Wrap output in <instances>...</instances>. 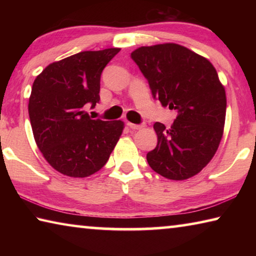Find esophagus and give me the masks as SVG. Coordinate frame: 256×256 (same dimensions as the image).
Segmentation results:
<instances>
[{
	"label": "esophagus",
	"instance_id": "esophagus-1",
	"mask_svg": "<svg viewBox=\"0 0 256 256\" xmlns=\"http://www.w3.org/2000/svg\"><path fill=\"white\" fill-rule=\"evenodd\" d=\"M128 128H132V130H141V128H144L146 125L144 124H133V123H128Z\"/></svg>",
	"mask_w": 256,
	"mask_h": 256
}]
</instances>
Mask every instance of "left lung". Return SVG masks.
Segmentation results:
<instances>
[{"label": "left lung", "instance_id": "left-lung-1", "mask_svg": "<svg viewBox=\"0 0 256 256\" xmlns=\"http://www.w3.org/2000/svg\"><path fill=\"white\" fill-rule=\"evenodd\" d=\"M131 58L152 96L177 112L170 128L154 124L158 144L146 154L149 166L172 180L196 176L214 158L224 134L227 99L214 66L174 42L141 46Z\"/></svg>", "mask_w": 256, "mask_h": 256}]
</instances>
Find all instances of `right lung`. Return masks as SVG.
Returning <instances> with one entry per match:
<instances>
[{
  "label": "right lung",
  "instance_id": "right-lung-1",
  "mask_svg": "<svg viewBox=\"0 0 256 256\" xmlns=\"http://www.w3.org/2000/svg\"><path fill=\"white\" fill-rule=\"evenodd\" d=\"M120 48L84 50L50 63L34 79L28 112L38 149L55 170L88 177L105 166L124 130L122 120H92L100 76Z\"/></svg>",
  "mask_w": 256,
  "mask_h": 256
}]
</instances>
